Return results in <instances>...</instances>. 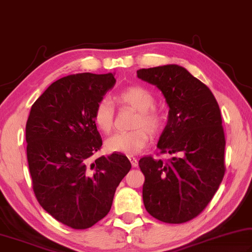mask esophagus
<instances>
[{"instance_id":"esophagus-1","label":"esophagus","mask_w":252,"mask_h":252,"mask_svg":"<svg viewBox=\"0 0 252 252\" xmlns=\"http://www.w3.org/2000/svg\"><path fill=\"white\" fill-rule=\"evenodd\" d=\"M128 159L130 160V164H131V166H133V167H137L138 166V161H137V159H136L135 157L128 156Z\"/></svg>"}]
</instances>
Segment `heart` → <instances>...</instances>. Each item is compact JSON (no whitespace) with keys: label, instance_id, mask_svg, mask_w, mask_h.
Masks as SVG:
<instances>
[{"label":"heart","instance_id":"1","mask_svg":"<svg viewBox=\"0 0 252 252\" xmlns=\"http://www.w3.org/2000/svg\"><path fill=\"white\" fill-rule=\"evenodd\" d=\"M118 99L138 112V116L134 123V127L137 129L110 136L106 139L105 146L110 153H122L129 156L136 155L143 151L151 140L148 131L156 134L160 130L162 117L154 108V96L142 86L126 87L119 93ZM93 121L97 128L103 133L107 134L112 130L114 125V106L108 97H103L97 101L93 112Z\"/></svg>","mask_w":252,"mask_h":252}]
</instances>
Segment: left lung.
<instances>
[{
    "label": "left lung",
    "instance_id": "left-lung-1",
    "mask_svg": "<svg viewBox=\"0 0 252 252\" xmlns=\"http://www.w3.org/2000/svg\"><path fill=\"white\" fill-rule=\"evenodd\" d=\"M137 77L165 97L168 121L157 148L176 155L168 162L151 156L139 160L145 208L162 222H187L206 208L224 175L226 140L218 103L183 66L142 68Z\"/></svg>",
    "mask_w": 252,
    "mask_h": 252
}]
</instances>
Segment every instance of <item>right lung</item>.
<instances>
[{"instance_id":"add662e5","label":"right lung","mask_w":252,"mask_h":252,"mask_svg":"<svg viewBox=\"0 0 252 252\" xmlns=\"http://www.w3.org/2000/svg\"><path fill=\"white\" fill-rule=\"evenodd\" d=\"M114 74L81 73L54 82L31 108L26 155L39 205L57 221L87 229L109 213L116 188L130 170L125 155L91 157L101 147L93 121Z\"/></svg>"}]
</instances>
